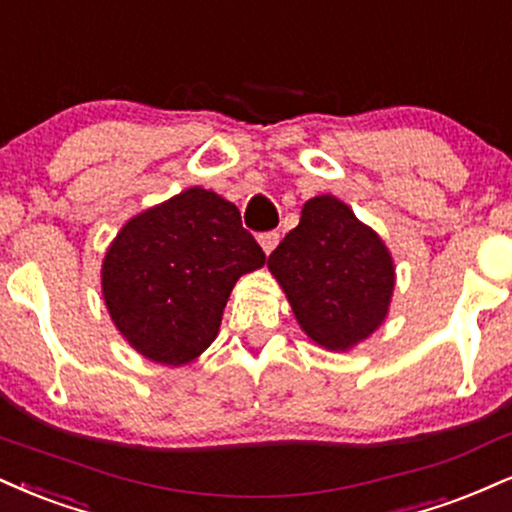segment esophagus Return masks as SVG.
<instances>
[{
	"instance_id": "34e87169",
	"label": "esophagus",
	"mask_w": 512,
	"mask_h": 512,
	"mask_svg": "<svg viewBox=\"0 0 512 512\" xmlns=\"http://www.w3.org/2000/svg\"><path fill=\"white\" fill-rule=\"evenodd\" d=\"M257 240H260L262 250L269 255V252H272L276 245H279V233H276V231H264V233H260V236H257Z\"/></svg>"
}]
</instances>
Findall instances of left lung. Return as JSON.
Masks as SVG:
<instances>
[{
  "label": "left lung",
  "mask_w": 512,
  "mask_h": 512,
  "mask_svg": "<svg viewBox=\"0 0 512 512\" xmlns=\"http://www.w3.org/2000/svg\"><path fill=\"white\" fill-rule=\"evenodd\" d=\"M267 267L305 334L329 350L360 343L389 312V250L334 195L305 202L300 224L269 255Z\"/></svg>",
  "instance_id": "1"
}]
</instances>
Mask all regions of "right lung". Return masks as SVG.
I'll return each instance as SVG.
<instances>
[{
	"label": "right lung",
	"instance_id": "right-lung-1",
	"mask_svg": "<svg viewBox=\"0 0 512 512\" xmlns=\"http://www.w3.org/2000/svg\"><path fill=\"white\" fill-rule=\"evenodd\" d=\"M262 264L238 207L188 188L123 226L104 257L102 293L128 343L176 367L214 341L240 274Z\"/></svg>",
	"mask_w": 512,
	"mask_h": 512
}]
</instances>
